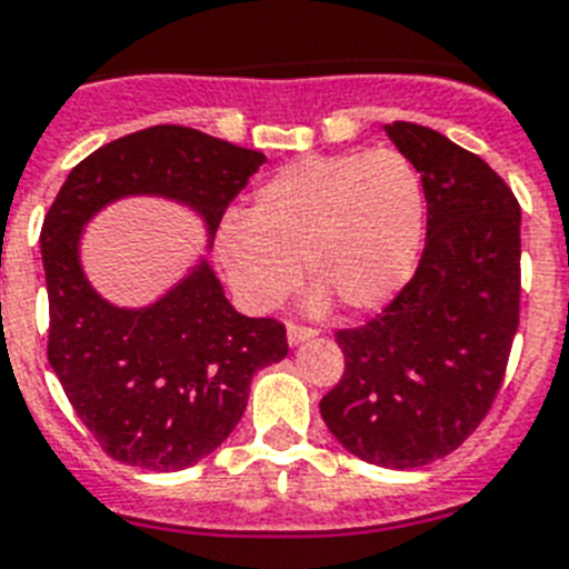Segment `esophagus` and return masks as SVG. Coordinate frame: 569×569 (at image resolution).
<instances>
[{"mask_svg":"<svg viewBox=\"0 0 569 569\" xmlns=\"http://www.w3.org/2000/svg\"><path fill=\"white\" fill-rule=\"evenodd\" d=\"M315 332H318V329L303 327V323H289V327H286V336H289V343L307 341V338H312Z\"/></svg>","mask_w":569,"mask_h":569,"instance_id":"esophagus-1","label":"esophagus"}]
</instances>
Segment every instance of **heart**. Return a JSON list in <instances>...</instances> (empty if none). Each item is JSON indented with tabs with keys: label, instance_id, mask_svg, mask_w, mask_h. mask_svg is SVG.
I'll list each match as a JSON object with an SVG mask.
<instances>
[{
	"label": "heart",
	"instance_id": "obj_1",
	"mask_svg": "<svg viewBox=\"0 0 569 569\" xmlns=\"http://www.w3.org/2000/svg\"><path fill=\"white\" fill-rule=\"evenodd\" d=\"M425 188L399 150L303 156L262 181L246 217L217 231V260L251 312L277 307L298 283V260L352 312L385 307L417 269Z\"/></svg>",
	"mask_w": 569,
	"mask_h": 569
}]
</instances>
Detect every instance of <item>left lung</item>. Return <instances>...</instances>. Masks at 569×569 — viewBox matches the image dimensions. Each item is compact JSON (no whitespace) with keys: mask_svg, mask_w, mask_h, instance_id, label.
<instances>
[{"mask_svg":"<svg viewBox=\"0 0 569 569\" xmlns=\"http://www.w3.org/2000/svg\"><path fill=\"white\" fill-rule=\"evenodd\" d=\"M388 136L422 176L425 248L388 307L336 332L343 376L321 417L350 455L419 469L460 448L500 393L520 312V204L442 132L393 121Z\"/></svg>","mask_w":569,"mask_h":569,"instance_id":"8db88e82","label":"left lung"}]
</instances>
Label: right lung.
<instances>
[{
  "mask_svg": "<svg viewBox=\"0 0 569 569\" xmlns=\"http://www.w3.org/2000/svg\"><path fill=\"white\" fill-rule=\"evenodd\" d=\"M266 156L179 123H159L86 156L40 231L49 286V365L71 408L112 460L188 469L240 422L251 376L286 358V327L228 303L208 262L147 309H118L78 260L83 226L103 204L156 193L193 204L217 233Z\"/></svg>",
  "mask_w": 569,
  "mask_h": 569,
  "instance_id": "1",
  "label": "right lung"
}]
</instances>
